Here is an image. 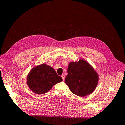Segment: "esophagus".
Wrapping results in <instances>:
<instances>
[{"label": "esophagus", "mask_w": 125, "mask_h": 125, "mask_svg": "<svg viewBox=\"0 0 125 125\" xmlns=\"http://www.w3.org/2000/svg\"><path fill=\"white\" fill-rule=\"evenodd\" d=\"M61 77H62V80H63V81L65 80V75H64V74H62V75H61Z\"/></svg>", "instance_id": "esophagus-1"}]
</instances>
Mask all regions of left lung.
Returning a JSON list of instances; mask_svg holds the SVG:
<instances>
[{
  "mask_svg": "<svg viewBox=\"0 0 125 125\" xmlns=\"http://www.w3.org/2000/svg\"><path fill=\"white\" fill-rule=\"evenodd\" d=\"M66 84L75 95L84 97L95 90L99 82V74L85 60L80 59L71 62L67 69Z\"/></svg>",
  "mask_w": 125,
  "mask_h": 125,
  "instance_id": "1",
  "label": "left lung"
}]
</instances>
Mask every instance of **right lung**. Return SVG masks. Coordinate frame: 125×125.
I'll use <instances>...</instances> for the list:
<instances>
[{"instance_id":"add662e5","label":"right lung","mask_w":125,"mask_h":125,"mask_svg":"<svg viewBox=\"0 0 125 125\" xmlns=\"http://www.w3.org/2000/svg\"><path fill=\"white\" fill-rule=\"evenodd\" d=\"M62 81V79L53 68L45 63L33 67L26 78L29 89L37 94L47 93L54 85Z\"/></svg>"}]
</instances>
